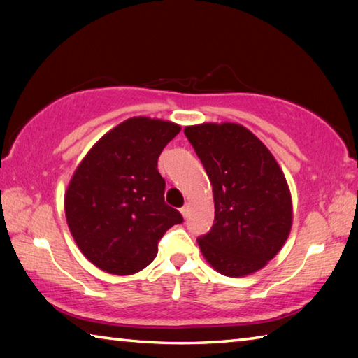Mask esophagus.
<instances>
[{
	"label": "esophagus",
	"mask_w": 358,
	"mask_h": 358,
	"mask_svg": "<svg viewBox=\"0 0 358 358\" xmlns=\"http://www.w3.org/2000/svg\"><path fill=\"white\" fill-rule=\"evenodd\" d=\"M180 211H181V215H183V217H187V215H189V205L185 203Z\"/></svg>",
	"instance_id": "34e87169"
}]
</instances>
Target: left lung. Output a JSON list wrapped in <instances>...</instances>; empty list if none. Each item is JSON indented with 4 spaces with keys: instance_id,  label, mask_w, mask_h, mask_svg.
Returning <instances> with one entry per match:
<instances>
[{
    "instance_id": "left-lung-1",
    "label": "left lung",
    "mask_w": 358,
    "mask_h": 358,
    "mask_svg": "<svg viewBox=\"0 0 358 358\" xmlns=\"http://www.w3.org/2000/svg\"><path fill=\"white\" fill-rule=\"evenodd\" d=\"M187 141L213 186L215 224L197 238L224 276L243 278L268 264L292 229V197L270 150L238 123L186 126Z\"/></svg>"
}]
</instances>
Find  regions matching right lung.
Here are the masks:
<instances>
[{
    "instance_id": "obj_1",
    "label": "right lung",
    "mask_w": 358,
    "mask_h": 358,
    "mask_svg": "<svg viewBox=\"0 0 358 358\" xmlns=\"http://www.w3.org/2000/svg\"><path fill=\"white\" fill-rule=\"evenodd\" d=\"M181 131L177 123L132 117L96 142L64 192V213L78 250L110 275L143 270L157 241L183 216L164 202L157 157Z\"/></svg>"
}]
</instances>
